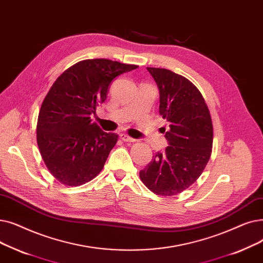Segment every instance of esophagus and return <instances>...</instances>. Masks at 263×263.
Masks as SVG:
<instances>
[{
  "instance_id": "obj_1",
  "label": "esophagus",
  "mask_w": 263,
  "mask_h": 263,
  "mask_svg": "<svg viewBox=\"0 0 263 263\" xmlns=\"http://www.w3.org/2000/svg\"><path fill=\"white\" fill-rule=\"evenodd\" d=\"M120 138H121V140L124 141V142H134V141H135L134 138H132V137H129V136L126 135V134H120Z\"/></svg>"
}]
</instances>
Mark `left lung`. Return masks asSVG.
Here are the masks:
<instances>
[{
    "label": "left lung",
    "mask_w": 263,
    "mask_h": 263,
    "mask_svg": "<svg viewBox=\"0 0 263 263\" xmlns=\"http://www.w3.org/2000/svg\"><path fill=\"white\" fill-rule=\"evenodd\" d=\"M159 90V114L166 119L169 142L139 172L147 189L171 197L193 185L201 176L212 154L213 124L204 98L185 77L165 68L146 67ZM165 130V128H164Z\"/></svg>",
    "instance_id": "8db88e82"
}]
</instances>
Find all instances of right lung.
<instances>
[{
	"mask_svg": "<svg viewBox=\"0 0 263 263\" xmlns=\"http://www.w3.org/2000/svg\"><path fill=\"white\" fill-rule=\"evenodd\" d=\"M137 67L107 59L83 60L50 87L37 119L36 139L46 167L60 183L79 186L103 170L119 136L105 133L91 115L106 101L111 81Z\"/></svg>",
	"mask_w": 263,
	"mask_h": 263,
	"instance_id": "obj_1",
	"label": "right lung"
}]
</instances>
